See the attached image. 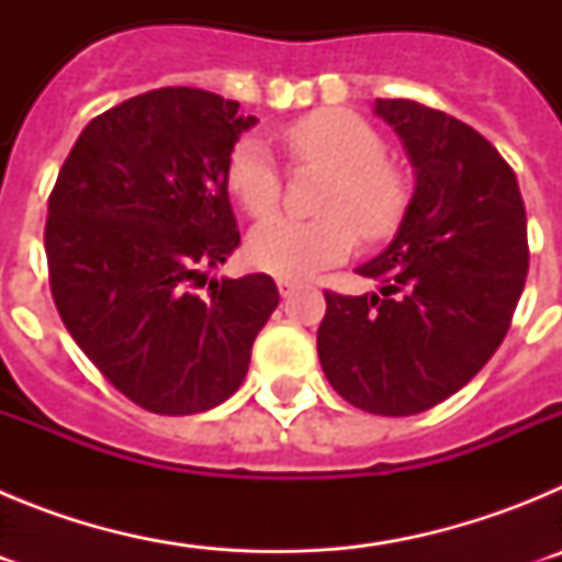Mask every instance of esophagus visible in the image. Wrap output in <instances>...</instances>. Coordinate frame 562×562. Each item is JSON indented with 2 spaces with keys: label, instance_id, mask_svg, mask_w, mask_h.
Returning a JSON list of instances; mask_svg holds the SVG:
<instances>
[{
  "label": "esophagus",
  "instance_id": "34e87169",
  "mask_svg": "<svg viewBox=\"0 0 562 562\" xmlns=\"http://www.w3.org/2000/svg\"><path fill=\"white\" fill-rule=\"evenodd\" d=\"M295 286H297L295 278H278V292H281V295H290Z\"/></svg>",
  "mask_w": 562,
  "mask_h": 562
}]
</instances>
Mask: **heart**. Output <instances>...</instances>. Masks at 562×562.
Segmentation results:
<instances>
[{
  "mask_svg": "<svg viewBox=\"0 0 562 562\" xmlns=\"http://www.w3.org/2000/svg\"><path fill=\"white\" fill-rule=\"evenodd\" d=\"M284 146L297 166L324 168L315 220L270 216L247 238V258L281 278L315 276L349 256L357 233L382 241L400 231L411 205L405 173L385 160L382 134L349 109H317L284 128ZM225 186L250 216H265L281 200V173L265 143L247 134L233 143Z\"/></svg>",
  "mask_w": 562,
  "mask_h": 562,
  "instance_id": "1",
  "label": "heart"
}]
</instances>
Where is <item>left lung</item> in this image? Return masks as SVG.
Returning a JSON list of instances; mask_svg holds the SVG:
<instances>
[{
  "label": "left lung",
  "mask_w": 562,
  "mask_h": 562,
  "mask_svg": "<svg viewBox=\"0 0 562 562\" xmlns=\"http://www.w3.org/2000/svg\"><path fill=\"white\" fill-rule=\"evenodd\" d=\"M374 109L408 148L416 191L389 250L357 270L380 292H324L317 357L355 408L411 416L464 389L509 331L529 272L526 207L473 126L416 101Z\"/></svg>",
  "instance_id": "8db88e82"
}]
</instances>
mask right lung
I'll return each mask as SVG.
<instances>
[{"mask_svg":"<svg viewBox=\"0 0 562 562\" xmlns=\"http://www.w3.org/2000/svg\"><path fill=\"white\" fill-rule=\"evenodd\" d=\"M252 123L205 89H151L87 123L49 193L58 315L95 369L151 414L225 402L278 306L265 272L205 276L238 247L225 162Z\"/></svg>","mask_w":562,"mask_h":562,"instance_id":"obj_1","label":"right lung"}]
</instances>
